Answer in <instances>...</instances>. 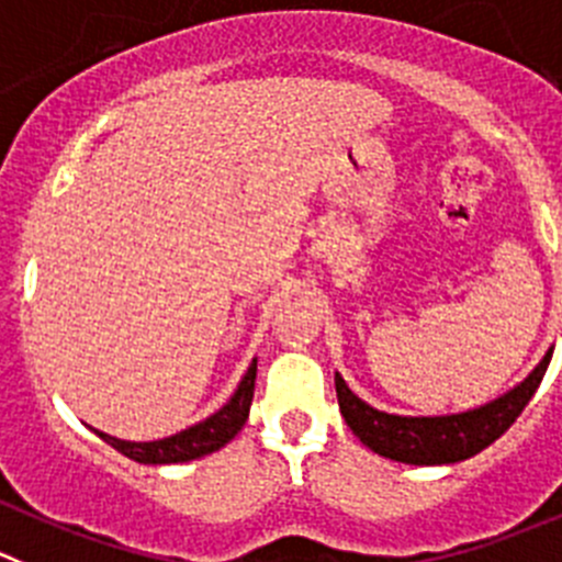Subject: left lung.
Wrapping results in <instances>:
<instances>
[{
  "label": "left lung",
  "mask_w": 562,
  "mask_h": 562,
  "mask_svg": "<svg viewBox=\"0 0 562 562\" xmlns=\"http://www.w3.org/2000/svg\"><path fill=\"white\" fill-rule=\"evenodd\" d=\"M552 352L554 346H549L541 363L507 393L480 407L449 413V416H396V413L376 411L369 402L360 400L358 393H352L344 376L335 374L340 416L366 447L380 458L411 465L460 463V460L474 458L476 452L491 447L521 416V411L547 374Z\"/></svg>",
  "instance_id": "obj_1"
}]
</instances>
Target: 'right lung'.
Wrapping results in <instances>:
<instances>
[{"label": "right lung", "mask_w": 562, "mask_h": 562, "mask_svg": "<svg viewBox=\"0 0 562 562\" xmlns=\"http://www.w3.org/2000/svg\"><path fill=\"white\" fill-rule=\"evenodd\" d=\"M255 376H257V360H251V366L246 369V374L240 376L238 387L229 396V402L224 407H218L213 416H207L204 422L193 424V427L182 429V432L169 435V438L160 440H122L113 438L108 432H93L110 443L113 449L124 454V458L135 460V463L144 465H169V463H188V460L204 458L210 452H218L222 447H227L229 440L240 432V427L249 418L251 396H255Z\"/></svg>", "instance_id": "1"}]
</instances>
